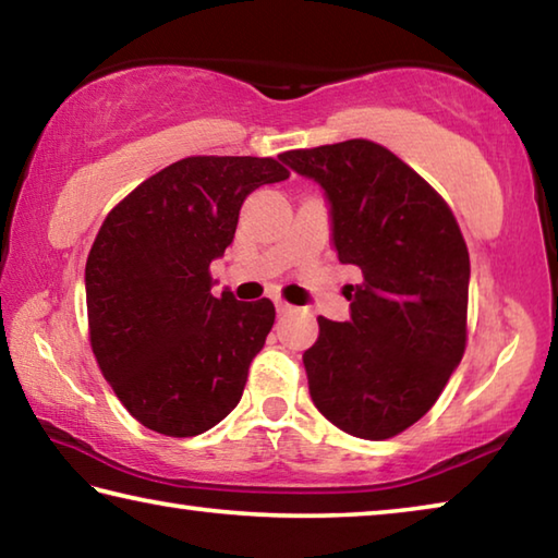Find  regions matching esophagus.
Here are the masks:
<instances>
[{
	"label": "esophagus",
	"instance_id": "34e87169",
	"mask_svg": "<svg viewBox=\"0 0 558 558\" xmlns=\"http://www.w3.org/2000/svg\"><path fill=\"white\" fill-rule=\"evenodd\" d=\"M276 310H278V315H288V313H292V305H290V302H286V300L276 298Z\"/></svg>",
	"mask_w": 558,
	"mask_h": 558
}]
</instances>
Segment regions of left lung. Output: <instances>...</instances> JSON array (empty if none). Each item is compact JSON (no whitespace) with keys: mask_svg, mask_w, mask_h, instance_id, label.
I'll return each mask as SVG.
<instances>
[{"mask_svg":"<svg viewBox=\"0 0 558 558\" xmlns=\"http://www.w3.org/2000/svg\"><path fill=\"white\" fill-rule=\"evenodd\" d=\"M325 189L337 258L362 270L352 317H317L302 354L317 411L349 436L386 440L430 411L468 339L470 256L426 179L372 140L280 155Z\"/></svg>","mask_w":558,"mask_h":558,"instance_id":"left-lung-1","label":"left lung"}]
</instances>
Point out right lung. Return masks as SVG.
<instances>
[{
    "label": "right lung",
    "instance_id": "1",
    "mask_svg": "<svg viewBox=\"0 0 558 558\" xmlns=\"http://www.w3.org/2000/svg\"><path fill=\"white\" fill-rule=\"evenodd\" d=\"M290 172L272 157H186L112 209L86 263L90 347L145 428L199 436L243 396L276 323L268 298H214L209 266L229 248L245 196Z\"/></svg>",
    "mask_w": 558,
    "mask_h": 558
}]
</instances>
